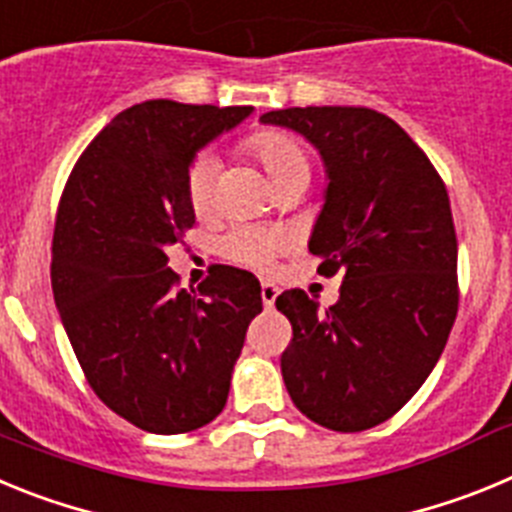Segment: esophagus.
Masks as SVG:
<instances>
[{"label": "esophagus", "instance_id": "34e87169", "mask_svg": "<svg viewBox=\"0 0 512 512\" xmlns=\"http://www.w3.org/2000/svg\"><path fill=\"white\" fill-rule=\"evenodd\" d=\"M277 297H279V287H277V284H271V282L261 284V300H264L266 307H274Z\"/></svg>", "mask_w": 512, "mask_h": 512}]
</instances>
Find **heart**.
<instances>
[{
	"label": "heart",
	"mask_w": 512,
	"mask_h": 512,
	"mask_svg": "<svg viewBox=\"0 0 512 512\" xmlns=\"http://www.w3.org/2000/svg\"><path fill=\"white\" fill-rule=\"evenodd\" d=\"M246 148L264 166L271 184L277 189L310 179V156L292 135L282 133V130H259V133L248 135ZM215 171V161L205 153L189 161L187 174H184V192H187L194 215H207L215 205ZM284 248H287L284 233L253 228V225H238L220 238V253L225 259L251 266V269H269Z\"/></svg>",
	"instance_id": "heart-1"
}]
</instances>
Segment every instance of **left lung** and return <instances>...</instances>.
I'll return each mask as SVG.
<instances>
[{"mask_svg": "<svg viewBox=\"0 0 512 512\" xmlns=\"http://www.w3.org/2000/svg\"><path fill=\"white\" fill-rule=\"evenodd\" d=\"M318 148L328 192L310 253L320 277L343 274L325 312L287 289L292 323L282 377L302 415L323 428H374L433 372L459 310L456 230L446 184L392 117L369 107H289L261 115Z\"/></svg>", "mask_w": 512, "mask_h": 512, "instance_id": "left-lung-1", "label": "left lung"}]
</instances>
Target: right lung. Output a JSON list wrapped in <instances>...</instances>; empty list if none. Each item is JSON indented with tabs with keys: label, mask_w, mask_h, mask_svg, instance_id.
Listing matches in <instances>:
<instances>
[{
	"label": "right lung",
	"mask_w": 512,
	"mask_h": 512,
	"mask_svg": "<svg viewBox=\"0 0 512 512\" xmlns=\"http://www.w3.org/2000/svg\"><path fill=\"white\" fill-rule=\"evenodd\" d=\"M246 115L251 107L135 104L84 148L63 187L56 307L94 395L140 431L189 433L223 413L248 323L264 310L248 271L217 264L187 292L166 256L194 225L189 161Z\"/></svg>",
	"instance_id": "1"
}]
</instances>
